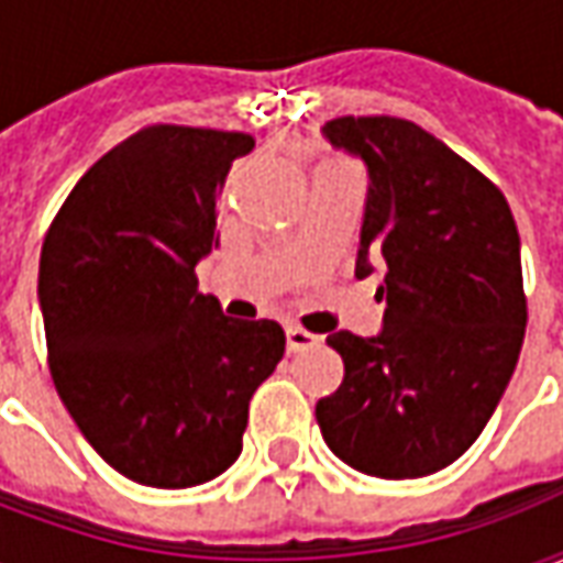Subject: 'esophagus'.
Returning <instances> with one entry per match:
<instances>
[{
  "mask_svg": "<svg viewBox=\"0 0 563 563\" xmlns=\"http://www.w3.org/2000/svg\"><path fill=\"white\" fill-rule=\"evenodd\" d=\"M319 338L317 334H310L301 325H286V346H289V353H301L307 346H317Z\"/></svg>",
  "mask_w": 563,
  "mask_h": 563,
  "instance_id": "1",
  "label": "esophagus"
}]
</instances>
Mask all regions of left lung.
Listing matches in <instances>:
<instances>
[{"instance_id":"8db88e82","label":"left lung","mask_w":563,"mask_h":563,"mask_svg":"<svg viewBox=\"0 0 563 563\" xmlns=\"http://www.w3.org/2000/svg\"><path fill=\"white\" fill-rule=\"evenodd\" d=\"M334 150L367 168L355 274L383 268V331L329 334L343 383L317 404L329 449L379 479L449 467L483 434L519 362L528 305L507 198L398 117H338Z\"/></svg>"}]
</instances>
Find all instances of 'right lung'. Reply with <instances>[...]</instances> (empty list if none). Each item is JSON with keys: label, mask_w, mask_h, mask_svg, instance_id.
<instances>
[{"label": "right lung", "mask_w": 563, "mask_h": 563, "mask_svg": "<svg viewBox=\"0 0 563 563\" xmlns=\"http://www.w3.org/2000/svg\"><path fill=\"white\" fill-rule=\"evenodd\" d=\"M244 132L147 126L68 192L38 262L51 377L80 434L117 473L189 488L229 471L253 391L286 334L198 292L217 198Z\"/></svg>", "instance_id": "right-lung-1"}]
</instances>
